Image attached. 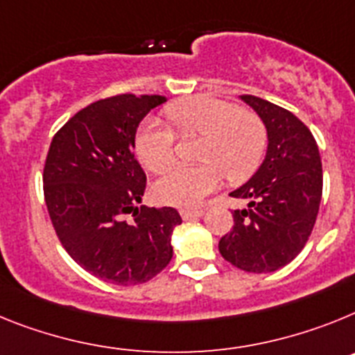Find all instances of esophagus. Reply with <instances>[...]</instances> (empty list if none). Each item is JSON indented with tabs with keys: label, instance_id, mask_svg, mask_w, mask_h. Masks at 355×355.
Wrapping results in <instances>:
<instances>
[{
	"label": "esophagus",
	"instance_id": "1",
	"mask_svg": "<svg viewBox=\"0 0 355 355\" xmlns=\"http://www.w3.org/2000/svg\"><path fill=\"white\" fill-rule=\"evenodd\" d=\"M202 216H203L202 209H198V211H182V218H184L186 221L196 220V218H202Z\"/></svg>",
	"mask_w": 355,
	"mask_h": 355
}]
</instances>
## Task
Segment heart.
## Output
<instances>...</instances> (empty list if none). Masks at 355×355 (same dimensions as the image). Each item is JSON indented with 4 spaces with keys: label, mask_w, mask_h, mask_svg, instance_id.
I'll use <instances>...</instances> for the list:
<instances>
[{
    "label": "heart",
    "mask_w": 355,
    "mask_h": 355,
    "mask_svg": "<svg viewBox=\"0 0 355 355\" xmlns=\"http://www.w3.org/2000/svg\"><path fill=\"white\" fill-rule=\"evenodd\" d=\"M180 135L202 137L196 150L198 166H177L155 182L153 196L182 209L198 207L221 180L246 178L255 171L266 150V128L257 114L229 101L196 96L168 110ZM135 152L153 173H162L175 160L173 134L159 121H146L135 137Z\"/></svg>",
    "instance_id": "heart-1"
}]
</instances>
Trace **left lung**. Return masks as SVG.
<instances>
[{"mask_svg":"<svg viewBox=\"0 0 355 355\" xmlns=\"http://www.w3.org/2000/svg\"><path fill=\"white\" fill-rule=\"evenodd\" d=\"M264 123L263 164L230 193L246 202L234 211V229L220 239V254L239 270L271 273L291 263L306 246L322 200L318 144L304 123L261 98L239 96Z\"/></svg>","mask_w":355,"mask_h":355,"instance_id":"obj_1","label":"left lung"}]
</instances>
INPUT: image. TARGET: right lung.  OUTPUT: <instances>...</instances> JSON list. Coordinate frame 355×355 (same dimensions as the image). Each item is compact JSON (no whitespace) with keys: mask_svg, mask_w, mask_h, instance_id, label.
<instances>
[{"mask_svg":"<svg viewBox=\"0 0 355 355\" xmlns=\"http://www.w3.org/2000/svg\"><path fill=\"white\" fill-rule=\"evenodd\" d=\"M159 94H119L91 103L55 134L46 157L44 198L58 239L76 264L118 286L148 282L173 257V207L148 209L135 132ZM135 220L128 222L125 214Z\"/></svg>","mask_w":355,"mask_h":355,"instance_id":"obj_1","label":"right lung"}]
</instances>
